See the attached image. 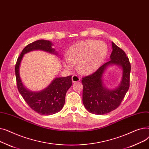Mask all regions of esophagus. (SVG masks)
Returning a JSON list of instances; mask_svg holds the SVG:
<instances>
[{"instance_id": "obj_1", "label": "esophagus", "mask_w": 149, "mask_h": 149, "mask_svg": "<svg viewBox=\"0 0 149 149\" xmlns=\"http://www.w3.org/2000/svg\"><path fill=\"white\" fill-rule=\"evenodd\" d=\"M80 80V77L77 75H74L72 77V81L73 83L79 81Z\"/></svg>"}]
</instances>
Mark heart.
I'll return each instance as SVG.
<instances>
[{
  "label": "heart",
  "mask_w": 149,
  "mask_h": 149,
  "mask_svg": "<svg viewBox=\"0 0 149 149\" xmlns=\"http://www.w3.org/2000/svg\"><path fill=\"white\" fill-rule=\"evenodd\" d=\"M107 53L105 43L94 40H83L74 44L63 60L64 67L72 69L78 64L80 71L85 74L95 72L104 61Z\"/></svg>",
  "instance_id": "heart-1"
}]
</instances>
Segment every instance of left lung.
<instances>
[{
  "label": "left lung",
  "mask_w": 149,
  "mask_h": 149,
  "mask_svg": "<svg viewBox=\"0 0 149 149\" xmlns=\"http://www.w3.org/2000/svg\"><path fill=\"white\" fill-rule=\"evenodd\" d=\"M111 60L100 66L91 75L82 78L83 103L93 114L104 115L112 112L121 103L130 86L131 66L126 53L113 42ZM116 64L123 69L122 80L114 90H108L103 86L102 77L105 69L110 64Z\"/></svg>",
  "instance_id": "1"
}]
</instances>
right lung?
<instances>
[{
    "instance_id": "right-lung-1",
    "label": "right lung",
    "mask_w": 149,
    "mask_h": 149,
    "mask_svg": "<svg viewBox=\"0 0 149 149\" xmlns=\"http://www.w3.org/2000/svg\"><path fill=\"white\" fill-rule=\"evenodd\" d=\"M52 43L45 40H39L28 44L23 49L17 58L15 66L17 86L19 92L28 106L38 113L50 115L59 112L65 102L66 93L71 86L72 76L55 79L48 87L40 92H31L27 90L22 83L19 75V66L25 54L33 50H43L57 54L52 48Z\"/></svg>"
}]
</instances>
